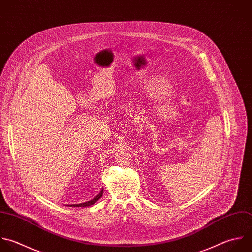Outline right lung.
<instances>
[{
    "label": "right lung",
    "mask_w": 252,
    "mask_h": 252,
    "mask_svg": "<svg viewBox=\"0 0 252 252\" xmlns=\"http://www.w3.org/2000/svg\"><path fill=\"white\" fill-rule=\"evenodd\" d=\"M102 194H103V189L99 192V194L97 196H95L93 199H91L90 201H87V202H84V203H80V204H73V205H70L71 207H87V206H90V205H93L94 203H96L101 197H102Z\"/></svg>",
    "instance_id": "right-lung-1"
}]
</instances>
